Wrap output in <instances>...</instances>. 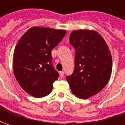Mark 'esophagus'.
I'll list each match as a JSON object with an SVG mask.
<instances>
[{"label":"esophagus","mask_w":125,"mask_h":125,"mask_svg":"<svg viewBox=\"0 0 125 125\" xmlns=\"http://www.w3.org/2000/svg\"><path fill=\"white\" fill-rule=\"evenodd\" d=\"M64 71H61V72H60V76H61V77H64Z\"/></svg>","instance_id":"1"}]
</instances>
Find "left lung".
<instances>
[{
	"mask_svg": "<svg viewBox=\"0 0 125 125\" xmlns=\"http://www.w3.org/2000/svg\"><path fill=\"white\" fill-rule=\"evenodd\" d=\"M69 41L75 49V67L66 79L72 93L86 99L99 93L110 80L111 53L104 38L94 31H73Z\"/></svg>",
	"mask_w": 125,
	"mask_h": 125,
	"instance_id": "1",
	"label": "left lung"
}]
</instances>
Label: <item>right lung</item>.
Here are the masks:
<instances>
[{
    "label": "right lung",
    "instance_id": "add662e5",
    "mask_svg": "<svg viewBox=\"0 0 125 125\" xmlns=\"http://www.w3.org/2000/svg\"><path fill=\"white\" fill-rule=\"evenodd\" d=\"M66 33L64 30L32 27L18 41L13 72L22 89L32 97H45L52 92L59 74L53 67L51 52Z\"/></svg>",
    "mask_w": 125,
    "mask_h": 125
}]
</instances>
